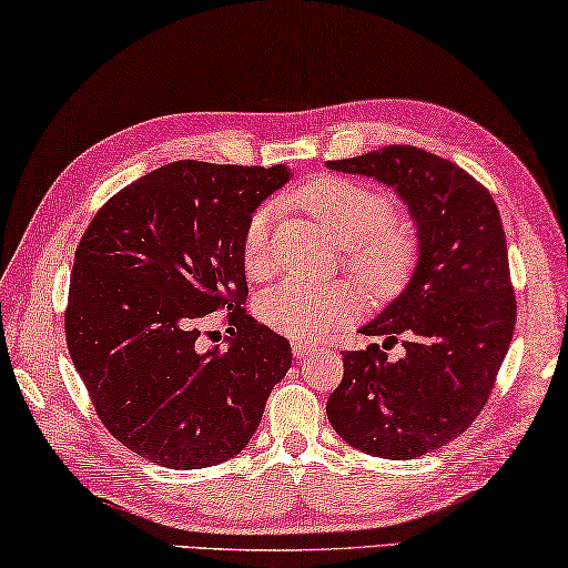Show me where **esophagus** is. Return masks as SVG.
<instances>
[{
  "mask_svg": "<svg viewBox=\"0 0 568 568\" xmlns=\"http://www.w3.org/2000/svg\"><path fill=\"white\" fill-rule=\"evenodd\" d=\"M292 349H294L296 359H306V357H312L314 352H317V347L306 345V342H292Z\"/></svg>",
  "mask_w": 568,
  "mask_h": 568,
  "instance_id": "obj_1",
  "label": "esophagus"
}]
</instances>
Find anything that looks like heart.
<instances>
[{"label":"heart","instance_id":"b5f03b06","mask_svg":"<svg viewBox=\"0 0 568 568\" xmlns=\"http://www.w3.org/2000/svg\"><path fill=\"white\" fill-rule=\"evenodd\" d=\"M286 201L317 219L345 244L347 266L375 292H389L403 282L413 264L415 244L403 226L389 221L393 203L365 183L320 179L292 191ZM276 219L272 203L251 213L244 231V268L248 276H266L268 239ZM359 306V294L349 284H314L290 278L268 290L258 302V314L268 327L294 339H322L347 322Z\"/></svg>","mask_w":568,"mask_h":568}]
</instances>
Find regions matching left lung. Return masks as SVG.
<instances>
[{
	"label": "left lung",
	"instance_id": "8db88e82",
	"mask_svg": "<svg viewBox=\"0 0 568 568\" xmlns=\"http://www.w3.org/2000/svg\"><path fill=\"white\" fill-rule=\"evenodd\" d=\"M327 169L395 189L415 223L413 276L359 327L389 342L405 334V355L393 362L377 345L345 352V377L327 399L329 423L352 448L410 460L468 430L514 339L504 223L470 173L420 148L387 145Z\"/></svg>",
	"mask_w": 568,
	"mask_h": 568
}]
</instances>
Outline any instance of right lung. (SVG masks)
<instances>
[{
    "instance_id": "right-lung-1",
    "label": "right lung",
    "mask_w": 568,
    "mask_h": 568,
    "mask_svg": "<svg viewBox=\"0 0 568 568\" xmlns=\"http://www.w3.org/2000/svg\"><path fill=\"white\" fill-rule=\"evenodd\" d=\"M286 165L175 161L115 193L74 251L64 334L102 425L141 458L209 468L246 448L292 367L286 337L244 304V231ZM229 311L230 347L201 353Z\"/></svg>"
}]
</instances>
